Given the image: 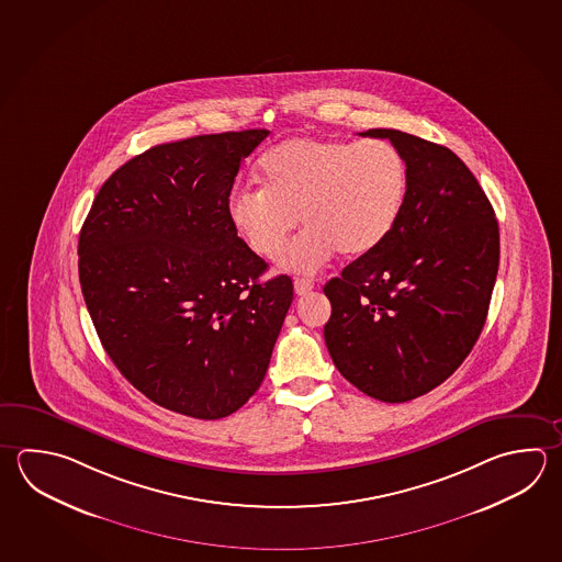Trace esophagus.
<instances>
[{
    "instance_id": "1",
    "label": "esophagus",
    "mask_w": 562,
    "mask_h": 562,
    "mask_svg": "<svg viewBox=\"0 0 562 562\" xmlns=\"http://www.w3.org/2000/svg\"><path fill=\"white\" fill-rule=\"evenodd\" d=\"M294 290H296L297 296H304V294L314 290V282L307 280V278H296L294 280Z\"/></svg>"
}]
</instances>
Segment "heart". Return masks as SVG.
<instances>
[{
    "label": "heart",
    "mask_w": 562,
    "mask_h": 562,
    "mask_svg": "<svg viewBox=\"0 0 562 562\" xmlns=\"http://www.w3.org/2000/svg\"><path fill=\"white\" fill-rule=\"evenodd\" d=\"M260 191L228 199L234 231L260 258H276L297 218L306 228L278 266L314 274L336 252L361 256L387 238L407 199V165L387 140L294 137L258 160Z\"/></svg>",
    "instance_id": "heart-1"
}]
</instances>
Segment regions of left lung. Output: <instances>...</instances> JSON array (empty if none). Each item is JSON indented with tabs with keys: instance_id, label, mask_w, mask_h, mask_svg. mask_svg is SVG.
I'll list each match as a JSON object with an SVG mask.
<instances>
[{
	"instance_id": "obj_1",
	"label": "left lung",
	"mask_w": 562,
	"mask_h": 562,
	"mask_svg": "<svg viewBox=\"0 0 562 562\" xmlns=\"http://www.w3.org/2000/svg\"><path fill=\"white\" fill-rule=\"evenodd\" d=\"M407 199L380 246L331 278L324 328L339 373L373 400L431 392L463 363L487 319L498 270V224L487 194L453 150L395 128Z\"/></svg>"
}]
</instances>
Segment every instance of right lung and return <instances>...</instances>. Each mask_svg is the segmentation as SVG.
<instances>
[{
	"instance_id": "right-lung-1",
	"label": "right lung",
	"mask_w": 562,
	"mask_h": 562,
	"mask_svg": "<svg viewBox=\"0 0 562 562\" xmlns=\"http://www.w3.org/2000/svg\"><path fill=\"white\" fill-rule=\"evenodd\" d=\"M270 131L148 148L97 192L79 234V282L97 336L138 392L170 412L221 419L265 380L294 297L290 276L234 231L228 196Z\"/></svg>"
}]
</instances>
